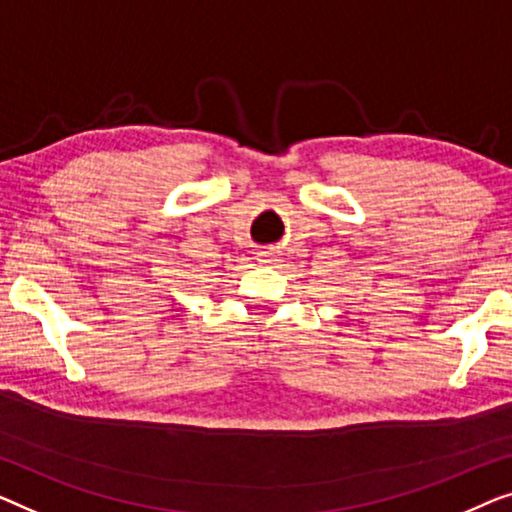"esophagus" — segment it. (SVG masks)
<instances>
[{"label": "esophagus", "mask_w": 512, "mask_h": 512, "mask_svg": "<svg viewBox=\"0 0 512 512\" xmlns=\"http://www.w3.org/2000/svg\"><path fill=\"white\" fill-rule=\"evenodd\" d=\"M278 253H276V250H259V253H257V259H259V262H262V264H276L278 262Z\"/></svg>", "instance_id": "obj_1"}]
</instances>
